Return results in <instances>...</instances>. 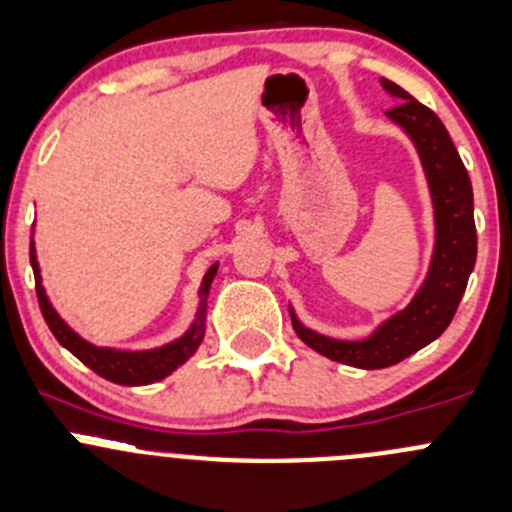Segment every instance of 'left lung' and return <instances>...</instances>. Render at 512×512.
I'll use <instances>...</instances> for the list:
<instances>
[{
  "label": "left lung",
  "mask_w": 512,
  "mask_h": 512,
  "mask_svg": "<svg viewBox=\"0 0 512 512\" xmlns=\"http://www.w3.org/2000/svg\"><path fill=\"white\" fill-rule=\"evenodd\" d=\"M381 84L388 94L398 96V106L388 109L386 114L401 129H406V134L416 144L428 176L430 196H433L435 251L428 278L411 306L388 318L383 326L376 328V333L363 341H336V338L308 331L291 311L293 328L306 346L331 361L366 368V371L396 366L403 358L435 341L448 328L458 311L468 276L475 266V254H478L473 186L443 121L398 84L388 79H381Z\"/></svg>",
  "instance_id": "obj_1"
}]
</instances>
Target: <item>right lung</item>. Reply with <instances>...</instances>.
I'll return each instance as SVG.
<instances>
[{
    "label": "right lung",
    "mask_w": 512,
    "mask_h": 512,
    "mask_svg": "<svg viewBox=\"0 0 512 512\" xmlns=\"http://www.w3.org/2000/svg\"><path fill=\"white\" fill-rule=\"evenodd\" d=\"M29 261H32L34 268V281H37V298H39V308H42V316L47 321L49 331L54 333L59 343L67 348L69 353L79 358L84 366H89L96 376L106 378L111 383H119V386H146V383L161 381V378L169 376L171 371L181 366V363L189 361L191 356L196 353L199 343L204 341V331H206V293H209L211 281L216 276V268L219 263L206 271L204 281H201V306H199V316H196L194 326L179 338V341L169 343V346L154 348V351H114V348H96L91 343H86L84 338H79L67 323L59 318V313L54 311L52 303H49L47 293H44L42 286V276H39V263H37V254H34V246L29 249Z\"/></svg>",
    "instance_id": "right-lung-1"
}]
</instances>
